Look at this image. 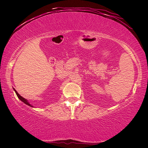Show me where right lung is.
Instances as JSON below:
<instances>
[{
  "mask_svg": "<svg viewBox=\"0 0 148 148\" xmlns=\"http://www.w3.org/2000/svg\"><path fill=\"white\" fill-rule=\"evenodd\" d=\"M13 89H14V91L16 92V95H17V97H18V98H19V99L20 100V101H21L22 102H24L25 104H26L27 105H28V106H31V107H34L33 106H32V105L29 103V102L28 101H27V99H25V98H23V97H22L21 96V95H20L18 93V92H17L16 91V89H15L14 88H13Z\"/></svg>",
  "mask_w": 148,
  "mask_h": 148,
  "instance_id": "add662e5",
  "label": "right lung"
}]
</instances>
